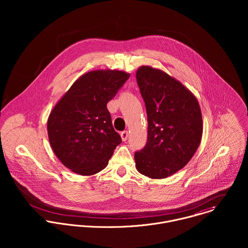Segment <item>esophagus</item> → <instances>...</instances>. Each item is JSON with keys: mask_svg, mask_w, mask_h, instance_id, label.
Listing matches in <instances>:
<instances>
[{"mask_svg": "<svg viewBox=\"0 0 248 248\" xmlns=\"http://www.w3.org/2000/svg\"><path fill=\"white\" fill-rule=\"evenodd\" d=\"M120 137H121V139H122V140H123V141H126V140H128L129 133H128L127 131H124V132H122V133L120 134Z\"/></svg>", "mask_w": 248, "mask_h": 248, "instance_id": "1", "label": "esophagus"}]
</instances>
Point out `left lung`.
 <instances>
[{"label":"left lung","mask_w":248,"mask_h":248,"mask_svg":"<svg viewBox=\"0 0 248 248\" xmlns=\"http://www.w3.org/2000/svg\"><path fill=\"white\" fill-rule=\"evenodd\" d=\"M137 80L147 110L148 140L135 154L136 167L152 179L170 177L190 161L202 141L201 107L184 85L161 70L141 66Z\"/></svg>","instance_id":"obj_1"}]
</instances>
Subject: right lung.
<instances>
[{
	"instance_id": "1",
	"label": "right lung",
	"mask_w": 248,
	"mask_h": 248,
	"mask_svg": "<svg viewBox=\"0 0 248 248\" xmlns=\"http://www.w3.org/2000/svg\"><path fill=\"white\" fill-rule=\"evenodd\" d=\"M130 77L117 70L84 73L59 99L47 119L50 147L73 173L93 176L105 169L121 143L107 103Z\"/></svg>"
}]
</instances>
